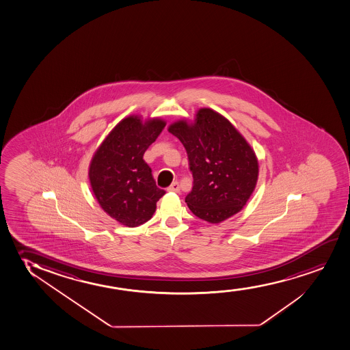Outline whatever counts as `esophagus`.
I'll return each instance as SVG.
<instances>
[{
  "instance_id": "obj_1",
  "label": "esophagus",
  "mask_w": 350,
  "mask_h": 350,
  "mask_svg": "<svg viewBox=\"0 0 350 350\" xmlns=\"http://www.w3.org/2000/svg\"><path fill=\"white\" fill-rule=\"evenodd\" d=\"M167 190L170 191V192H179V190H180L179 183L173 182L172 184L168 187Z\"/></svg>"
}]
</instances>
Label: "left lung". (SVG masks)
<instances>
[{
    "label": "left lung",
    "mask_w": 350,
    "mask_h": 350,
    "mask_svg": "<svg viewBox=\"0 0 350 350\" xmlns=\"http://www.w3.org/2000/svg\"><path fill=\"white\" fill-rule=\"evenodd\" d=\"M187 150L193 187L185 197L197 217L219 223L239 213L254 191L259 165L245 137L213 110L200 109L195 123L168 128Z\"/></svg>",
    "instance_id": "left-lung-1"
}]
</instances>
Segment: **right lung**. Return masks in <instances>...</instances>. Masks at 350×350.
Here are the masks:
<instances>
[{"instance_id":"1","label":"right lung","mask_w":350,"mask_h":350,"mask_svg":"<svg viewBox=\"0 0 350 350\" xmlns=\"http://www.w3.org/2000/svg\"><path fill=\"white\" fill-rule=\"evenodd\" d=\"M163 128L159 118L145 123L137 116L124 118L91 160L89 178L96 198L110 217L126 227L147 222L165 195L144 160Z\"/></svg>"}]
</instances>
